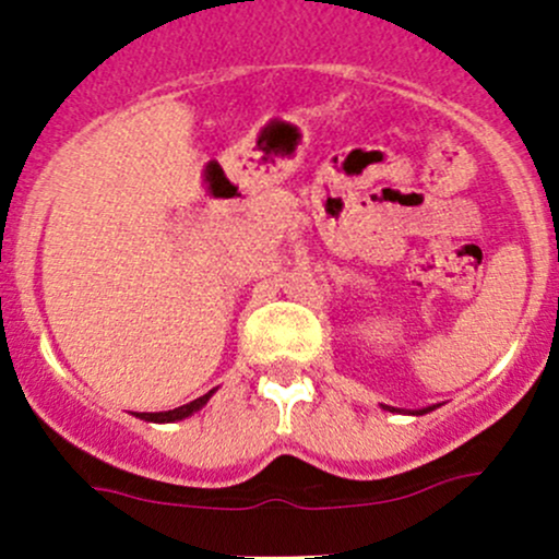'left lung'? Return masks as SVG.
<instances>
[{
	"mask_svg": "<svg viewBox=\"0 0 559 559\" xmlns=\"http://www.w3.org/2000/svg\"><path fill=\"white\" fill-rule=\"evenodd\" d=\"M388 413H399V409H393V407H385ZM431 409H437V407H423V409H415L413 415H426V413H431Z\"/></svg>",
	"mask_w": 559,
	"mask_h": 559,
	"instance_id": "left-lung-1",
	"label": "left lung"
}]
</instances>
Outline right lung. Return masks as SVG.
I'll return each instance as SVG.
<instances>
[{
	"label": "right lung",
	"instance_id": "1",
	"mask_svg": "<svg viewBox=\"0 0 559 559\" xmlns=\"http://www.w3.org/2000/svg\"><path fill=\"white\" fill-rule=\"evenodd\" d=\"M211 393H214V391H209V393H205V396L195 399V402L181 404V407H176V409H168V413H139L136 418H141V420H152V423H176V420H185V418H190L192 413H198V409H201L205 402H209Z\"/></svg>",
	"mask_w": 559,
	"mask_h": 559
}]
</instances>
